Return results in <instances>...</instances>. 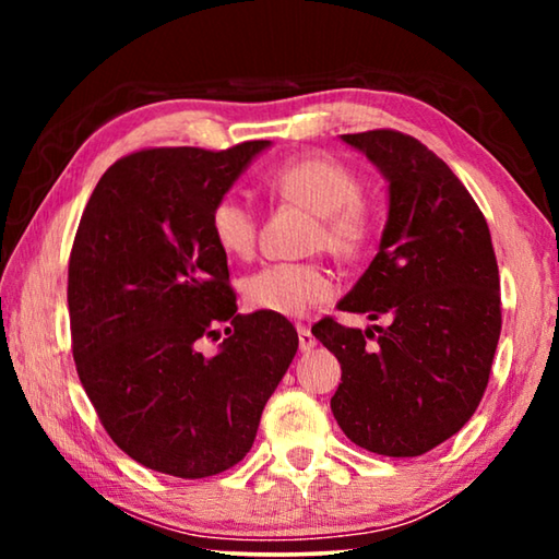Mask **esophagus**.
Returning <instances> with one entry per match:
<instances>
[{
    "label": "esophagus",
    "mask_w": 559,
    "mask_h": 559,
    "mask_svg": "<svg viewBox=\"0 0 559 559\" xmlns=\"http://www.w3.org/2000/svg\"><path fill=\"white\" fill-rule=\"evenodd\" d=\"M316 335L310 333V328H306V325H298V347H300V353H308V349H313L316 347Z\"/></svg>",
    "instance_id": "obj_1"
}]
</instances>
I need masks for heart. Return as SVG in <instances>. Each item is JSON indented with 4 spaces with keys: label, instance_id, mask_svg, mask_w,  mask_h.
Segmentation results:
<instances>
[{
    "label": "heart",
    "instance_id": "heart-1",
    "mask_svg": "<svg viewBox=\"0 0 559 559\" xmlns=\"http://www.w3.org/2000/svg\"><path fill=\"white\" fill-rule=\"evenodd\" d=\"M266 189L281 204L313 214L310 249H325L340 261H357L372 249L380 231V210L359 192L362 179L330 155H302L273 167ZM214 243L231 259L253 257L259 243V214L239 197L224 194L210 212ZM333 296V281L320 263H269L243 281V298L253 310L298 318Z\"/></svg>",
    "mask_w": 559,
    "mask_h": 559
}]
</instances>
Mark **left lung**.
<instances>
[{
	"mask_svg": "<svg viewBox=\"0 0 559 559\" xmlns=\"http://www.w3.org/2000/svg\"><path fill=\"white\" fill-rule=\"evenodd\" d=\"M343 140L390 179V219L337 308L386 325L362 333L333 316L313 325L343 367L330 409L357 447L421 456L484 400L503 323L493 241L468 189L419 140L390 128Z\"/></svg>",
	"mask_w": 559,
	"mask_h": 559,
	"instance_id": "obj_1",
	"label": "left lung"
}]
</instances>
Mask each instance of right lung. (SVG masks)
Masks as SVG:
<instances>
[{
	"mask_svg": "<svg viewBox=\"0 0 559 559\" xmlns=\"http://www.w3.org/2000/svg\"><path fill=\"white\" fill-rule=\"evenodd\" d=\"M269 140L147 147L112 163L69 257L75 372L103 429L143 466L216 476L249 453L298 349L276 313H236L210 212ZM227 337L204 356L206 338Z\"/></svg>",
	"mask_w": 559,
	"mask_h": 559,
	"instance_id": "1",
	"label": "right lung"
}]
</instances>
